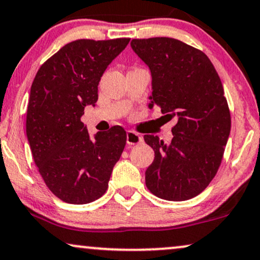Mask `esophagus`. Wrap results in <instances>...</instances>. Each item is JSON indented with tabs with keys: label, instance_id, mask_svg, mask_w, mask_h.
I'll return each instance as SVG.
<instances>
[{
	"label": "esophagus",
	"instance_id": "1",
	"mask_svg": "<svg viewBox=\"0 0 260 260\" xmlns=\"http://www.w3.org/2000/svg\"><path fill=\"white\" fill-rule=\"evenodd\" d=\"M143 141L142 137H141L139 134L134 133V131L129 130L126 133V143L127 145H137V143H141Z\"/></svg>",
	"mask_w": 260,
	"mask_h": 260
}]
</instances>
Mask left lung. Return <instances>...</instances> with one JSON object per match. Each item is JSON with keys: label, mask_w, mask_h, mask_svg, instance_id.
Wrapping results in <instances>:
<instances>
[{"label": "left lung", "mask_w": 260, "mask_h": 260, "mask_svg": "<svg viewBox=\"0 0 260 260\" xmlns=\"http://www.w3.org/2000/svg\"><path fill=\"white\" fill-rule=\"evenodd\" d=\"M130 44L152 76L148 107L159 106L164 117L177 118L170 143L145 135L154 149L146 185L165 200H188L216 176L228 142L232 120L222 82L206 54L175 38Z\"/></svg>", "instance_id": "left-lung-1"}]
</instances>
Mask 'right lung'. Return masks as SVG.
I'll return each mask as SVG.
<instances>
[{
    "mask_svg": "<svg viewBox=\"0 0 260 260\" xmlns=\"http://www.w3.org/2000/svg\"><path fill=\"white\" fill-rule=\"evenodd\" d=\"M129 38L78 40L67 43L38 70L31 85L26 136L42 178L69 204L101 198L120 159L126 133L119 125L90 137L81 120L95 106L98 85Z\"/></svg>",
    "mask_w": 260,
    "mask_h": 260,
    "instance_id": "right-lung-1",
    "label": "right lung"
}]
</instances>
